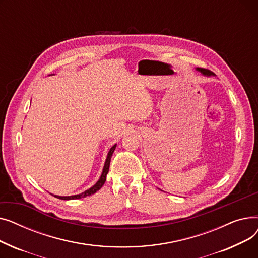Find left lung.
<instances>
[{
    "label": "left lung",
    "mask_w": 258,
    "mask_h": 258,
    "mask_svg": "<svg viewBox=\"0 0 258 258\" xmlns=\"http://www.w3.org/2000/svg\"><path fill=\"white\" fill-rule=\"evenodd\" d=\"M198 70H199L202 74H204V75H206V76L214 75V73H213V72H211V71H210V70H208V69H204V68H198Z\"/></svg>",
    "instance_id": "obj_1"
}]
</instances>
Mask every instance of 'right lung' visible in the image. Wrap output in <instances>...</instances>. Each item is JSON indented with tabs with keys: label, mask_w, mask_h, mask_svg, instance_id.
I'll return each instance as SVG.
<instances>
[{
	"label": "right lung",
	"mask_w": 258,
	"mask_h": 258,
	"mask_svg": "<svg viewBox=\"0 0 258 258\" xmlns=\"http://www.w3.org/2000/svg\"><path fill=\"white\" fill-rule=\"evenodd\" d=\"M116 148V144L114 146H112V148L110 150V152H108L107 154V157H106V160H105V163H104V167H103V170H102V173H101V177L100 179L98 180V182L95 184L93 187H91L90 189H88V190H86L85 192L80 194V195H76V196H70V197H59V196H54L57 199H60V200H74V199H81V198H86V197H89V196H92L94 195L95 192H97L99 189L103 186L105 180H106V174L108 172V168H110V163H111V158H112V155L115 151Z\"/></svg>",
	"instance_id": "add662e5"
}]
</instances>
